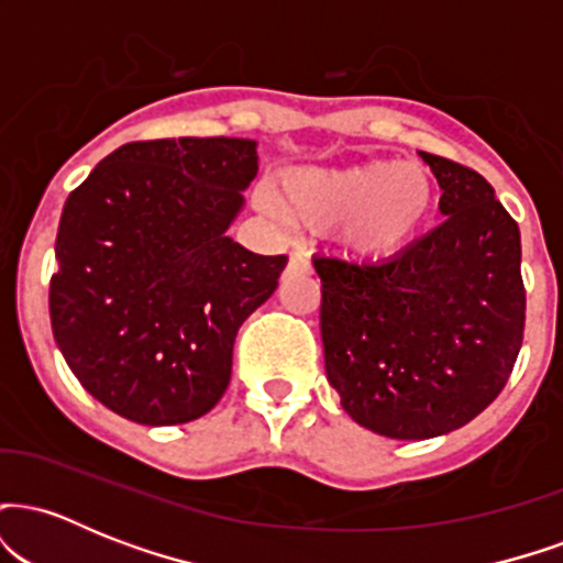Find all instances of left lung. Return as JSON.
<instances>
[{
    "label": "left lung",
    "instance_id": "1",
    "mask_svg": "<svg viewBox=\"0 0 563 563\" xmlns=\"http://www.w3.org/2000/svg\"><path fill=\"white\" fill-rule=\"evenodd\" d=\"M256 172L254 140L129 142L70 192L49 320L97 402L134 423L177 426L222 399L238 328L286 267V256L228 235Z\"/></svg>",
    "mask_w": 563,
    "mask_h": 563
}]
</instances>
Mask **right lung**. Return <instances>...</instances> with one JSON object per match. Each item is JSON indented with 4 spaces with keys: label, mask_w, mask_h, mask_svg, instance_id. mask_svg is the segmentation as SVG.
Masks as SVG:
<instances>
[{
    "label": "right lung",
    "mask_w": 563,
    "mask_h": 563,
    "mask_svg": "<svg viewBox=\"0 0 563 563\" xmlns=\"http://www.w3.org/2000/svg\"><path fill=\"white\" fill-rule=\"evenodd\" d=\"M418 156L442 192V222L405 238L426 183L394 172L354 198L346 249L314 262L328 380L352 421L389 439L474 421L525 339L519 228L482 174Z\"/></svg>",
    "instance_id": "1"
}]
</instances>
